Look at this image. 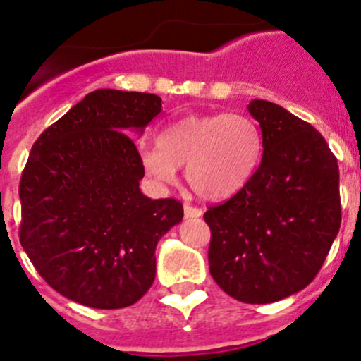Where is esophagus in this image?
I'll return each mask as SVG.
<instances>
[{"label":"esophagus","mask_w":361,"mask_h":361,"mask_svg":"<svg viewBox=\"0 0 361 361\" xmlns=\"http://www.w3.org/2000/svg\"><path fill=\"white\" fill-rule=\"evenodd\" d=\"M183 212H185V217H187V219H195V217H200L202 214H204L202 212V209L192 207V205H188V204H185Z\"/></svg>","instance_id":"34e87169"}]
</instances>
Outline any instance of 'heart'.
Returning a JSON list of instances; mask_svg holds the SVG:
<instances>
[{
    "label": "heart",
    "mask_w": 361,
    "mask_h": 361,
    "mask_svg": "<svg viewBox=\"0 0 361 361\" xmlns=\"http://www.w3.org/2000/svg\"><path fill=\"white\" fill-rule=\"evenodd\" d=\"M262 149L259 126L240 113L190 114L157 135V147L142 149L144 171L173 183L185 166V180L204 200H226L250 180Z\"/></svg>",
    "instance_id": "obj_1"
}]
</instances>
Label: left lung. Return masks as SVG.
Segmentation results:
<instances>
[{
    "mask_svg": "<svg viewBox=\"0 0 361 361\" xmlns=\"http://www.w3.org/2000/svg\"><path fill=\"white\" fill-rule=\"evenodd\" d=\"M247 108L262 132V161L204 219L214 281L238 302L260 305L302 291L322 267L341 226L339 168L310 123L262 99Z\"/></svg>",
    "mask_w": 361,
    "mask_h": 361,
    "instance_id": "1",
    "label": "left lung"
}]
</instances>
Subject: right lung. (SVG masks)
I'll return each mask as SVG.
<instances>
[{
  "instance_id": "1",
  "label": "right lung",
  "mask_w": 361,
  "mask_h": 361,
  "mask_svg": "<svg viewBox=\"0 0 361 361\" xmlns=\"http://www.w3.org/2000/svg\"><path fill=\"white\" fill-rule=\"evenodd\" d=\"M162 111L156 94L97 89L41 133L20 180V243L59 295L130 307L152 286L156 247L183 219L174 199L140 190L133 133Z\"/></svg>"
}]
</instances>
